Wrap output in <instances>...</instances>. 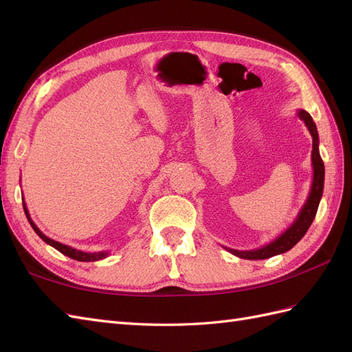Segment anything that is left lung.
<instances>
[{
    "instance_id": "8db88e82",
    "label": "left lung",
    "mask_w": 352,
    "mask_h": 352,
    "mask_svg": "<svg viewBox=\"0 0 352 352\" xmlns=\"http://www.w3.org/2000/svg\"><path fill=\"white\" fill-rule=\"evenodd\" d=\"M298 117L305 123L307 129L310 131L313 138V151H311V163H313V182L310 188V194H308L304 206L301 207L300 212H298L296 219L292 221V225L287 228L280 235L273 239L272 242L265 243L264 247H260L257 250H250V251H239V250H232L228 247H223L230 254L236 255L239 258L245 260H264L274 257V255L283 254L289 251L292 247L302 239V236L307 233L308 228L311 226V223L316 217V212L320 204V199L323 195V188H324V164L320 157V151H318V133L316 123L313 122L311 116L308 114L305 110H298Z\"/></svg>"
}]
</instances>
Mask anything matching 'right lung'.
Listing matches in <instances>:
<instances>
[{"label":"right lung","instance_id":"add662e5","mask_svg":"<svg viewBox=\"0 0 352 352\" xmlns=\"http://www.w3.org/2000/svg\"><path fill=\"white\" fill-rule=\"evenodd\" d=\"M23 210H25V214H26V217H28V220H29V223H30L32 229H34V230L36 232V235H38L42 241H44L45 243L51 245L52 248H56L57 251H60L61 254H65V255H67V257H70V258H73V260H78V261H98V260H102V258H105V257H109V254H110L109 251L85 252V251H80V250H76V248H72V247H69V245H65V243H61V242H57V241H54V239L48 238L47 235H44V233H42V232L38 229V226L35 225L34 220L30 219V214H29V210H28V207H26L25 198H23Z\"/></svg>","mask_w":352,"mask_h":352}]
</instances>
